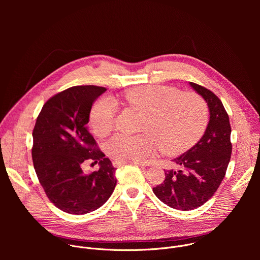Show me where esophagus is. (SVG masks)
Instances as JSON below:
<instances>
[{
  "label": "esophagus",
  "mask_w": 260,
  "mask_h": 260,
  "mask_svg": "<svg viewBox=\"0 0 260 260\" xmlns=\"http://www.w3.org/2000/svg\"><path fill=\"white\" fill-rule=\"evenodd\" d=\"M123 165H125V162L118 161V160H114V161H113V166H114L115 168H119V167H121V166H123ZM135 165H138L139 167H144V165H141V164H139V162H135Z\"/></svg>",
  "instance_id": "esophagus-1"
}]
</instances>
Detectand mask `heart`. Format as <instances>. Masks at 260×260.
<instances>
[{"mask_svg":"<svg viewBox=\"0 0 260 260\" xmlns=\"http://www.w3.org/2000/svg\"><path fill=\"white\" fill-rule=\"evenodd\" d=\"M122 100L144 114L140 126L144 134H116L106 142V153L118 161L143 162L158 146L165 154L182 153L199 141L208 123L207 103L194 92L180 93L173 87L147 85L126 91ZM116 112L115 103L109 98L93 105L89 122L96 136L105 137L112 131Z\"/></svg>","mask_w":260,"mask_h":260,"instance_id":"obj_1","label":"heart"}]
</instances>
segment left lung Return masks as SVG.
<instances>
[{"label":"left lung","instance_id":"obj_1","mask_svg":"<svg viewBox=\"0 0 260 260\" xmlns=\"http://www.w3.org/2000/svg\"><path fill=\"white\" fill-rule=\"evenodd\" d=\"M206 101L210 118L200 141L189 150L174 158L180 170L165 171L164 182L153 188L167 206L189 211L210 200L223 180L232 155L230 118L222 102L209 89L189 82Z\"/></svg>","mask_w":260,"mask_h":260}]
</instances>
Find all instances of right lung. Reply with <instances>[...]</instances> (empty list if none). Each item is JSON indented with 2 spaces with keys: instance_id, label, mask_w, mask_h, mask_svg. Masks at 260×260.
Segmentation results:
<instances>
[{
  "instance_id": "add662e5",
  "label": "right lung",
  "mask_w": 260,
  "mask_h": 260,
  "mask_svg": "<svg viewBox=\"0 0 260 260\" xmlns=\"http://www.w3.org/2000/svg\"><path fill=\"white\" fill-rule=\"evenodd\" d=\"M105 87H70L49 99L37 118L31 157L40 184L54 206L61 211L83 215L102 207L112 194L115 168L96 149L86 124L92 103ZM99 162V171L84 174L82 164Z\"/></svg>"
}]
</instances>
